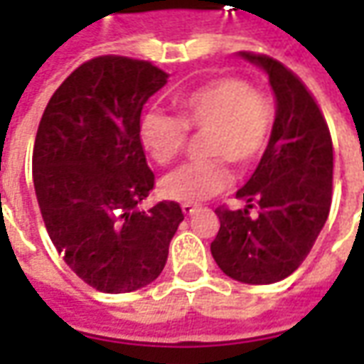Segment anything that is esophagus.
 I'll return each mask as SVG.
<instances>
[{"mask_svg": "<svg viewBox=\"0 0 364 364\" xmlns=\"http://www.w3.org/2000/svg\"><path fill=\"white\" fill-rule=\"evenodd\" d=\"M198 208H200L198 204H182V212H184L186 216H192V214L198 210Z\"/></svg>", "mask_w": 364, "mask_h": 364, "instance_id": "esophagus-1", "label": "esophagus"}]
</instances>
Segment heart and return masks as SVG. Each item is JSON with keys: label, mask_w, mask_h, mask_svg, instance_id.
<instances>
[{"label": "heart", "mask_w": 364, "mask_h": 364, "mask_svg": "<svg viewBox=\"0 0 364 364\" xmlns=\"http://www.w3.org/2000/svg\"><path fill=\"white\" fill-rule=\"evenodd\" d=\"M180 118L148 112L140 122V142L156 164H170L184 150L188 130L206 132L208 160L188 162L160 182V192L176 202H200L230 186V170H248L262 158L272 132V104L248 82L224 75L188 92L178 102Z\"/></svg>", "instance_id": "1"}]
</instances>
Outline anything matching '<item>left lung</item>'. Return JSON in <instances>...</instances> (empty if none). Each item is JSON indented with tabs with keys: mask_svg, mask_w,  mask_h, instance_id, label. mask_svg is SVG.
Here are the masks:
<instances>
[{
	"mask_svg": "<svg viewBox=\"0 0 364 364\" xmlns=\"http://www.w3.org/2000/svg\"><path fill=\"white\" fill-rule=\"evenodd\" d=\"M240 58L268 75L277 114L260 162L236 198L242 210L218 208L220 230L210 245L220 270L245 284L290 277L311 252L331 210L333 140L321 109L301 80L267 55ZM259 208L256 217L247 212Z\"/></svg>",
	"mask_w": 364,
	"mask_h": 364,
	"instance_id": "left-lung-1",
	"label": "left lung"
}]
</instances>
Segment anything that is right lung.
Returning <instances> with one entry per match:
<instances>
[{
    "mask_svg": "<svg viewBox=\"0 0 364 364\" xmlns=\"http://www.w3.org/2000/svg\"><path fill=\"white\" fill-rule=\"evenodd\" d=\"M168 74L130 58L80 65L48 102L33 144V188L55 250L100 292L144 289L168 260L182 208H142L154 188L140 142L144 104Z\"/></svg>",
    "mask_w": 364,
    "mask_h": 364,
    "instance_id": "1",
    "label": "right lung"
}]
</instances>
